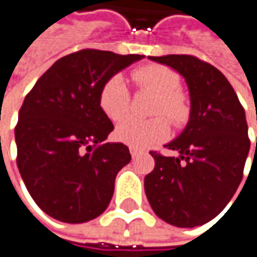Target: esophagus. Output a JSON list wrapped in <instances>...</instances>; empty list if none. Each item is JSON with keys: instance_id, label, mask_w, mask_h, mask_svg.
Returning <instances> with one entry per match:
<instances>
[{"instance_id": "34e87169", "label": "esophagus", "mask_w": 257, "mask_h": 257, "mask_svg": "<svg viewBox=\"0 0 257 257\" xmlns=\"http://www.w3.org/2000/svg\"><path fill=\"white\" fill-rule=\"evenodd\" d=\"M130 153H132V156H133V158H136L137 155H140V153H142V150L136 148H130Z\"/></svg>"}]
</instances>
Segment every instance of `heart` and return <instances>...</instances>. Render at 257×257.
I'll return each mask as SVG.
<instances>
[{
  "label": "heart",
  "mask_w": 257,
  "mask_h": 257,
  "mask_svg": "<svg viewBox=\"0 0 257 257\" xmlns=\"http://www.w3.org/2000/svg\"><path fill=\"white\" fill-rule=\"evenodd\" d=\"M132 79L140 89H148L158 95L152 120L127 118L115 128V137L130 148H150L169 135V124L179 127L189 117V102L179 91L181 79L178 73L162 65H145L132 72ZM99 108L111 121L122 120L130 108V91L120 76H114L102 85L99 91ZM161 115H165L161 117Z\"/></svg>",
  "instance_id": "heart-1"
}]
</instances>
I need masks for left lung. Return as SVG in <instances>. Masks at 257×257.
Wrapping results in <instances>:
<instances>
[{"label":"left lung","instance_id":"8db88e82","mask_svg":"<svg viewBox=\"0 0 257 257\" xmlns=\"http://www.w3.org/2000/svg\"><path fill=\"white\" fill-rule=\"evenodd\" d=\"M150 59L185 78L191 115L185 130L166 145L178 158L150 152L155 169L145 178L146 197L169 224H205L224 210L243 179L250 149L244 108L227 78L210 63L191 55Z\"/></svg>","mask_w":257,"mask_h":257}]
</instances>
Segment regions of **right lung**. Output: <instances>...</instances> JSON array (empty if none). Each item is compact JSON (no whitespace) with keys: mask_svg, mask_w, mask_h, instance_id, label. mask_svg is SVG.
<instances>
[{"mask_svg":"<svg viewBox=\"0 0 257 257\" xmlns=\"http://www.w3.org/2000/svg\"><path fill=\"white\" fill-rule=\"evenodd\" d=\"M142 55L82 49L56 60L26 95L16 125L17 166L34 202L63 223L101 215L118 171L132 161L122 143H102L114 130L99 91Z\"/></svg>","mask_w":257,"mask_h":257,"instance_id":"1","label":"right lung"}]
</instances>
